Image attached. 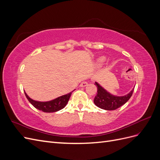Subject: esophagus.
Wrapping results in <instances>:
<instances>
[{
    "instance_id": "esophagus-1",
    "label": "esophagus",
    "mask_w": 160,
    "mask_h": 160,
    "mask_svg": "<svg viewBox=\"0 0 160 160\" xmlns=\"http://www.w3.org/2000/svg\"><path fill=\"white\" fill-rule=\"evenodd\" d=\"M88 85V82L83 81V82H82V83H81L80 87H81V88H85V87H86V86Z\"/></svg>"
}]
</instances>
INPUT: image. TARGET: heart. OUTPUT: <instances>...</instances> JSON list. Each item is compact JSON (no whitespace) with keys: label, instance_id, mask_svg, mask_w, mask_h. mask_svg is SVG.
<instances>
[{"label":"heart","instance_id":"heart-1","mask_svg":"<svg viewBox=\"0 0 160 160\" xmlns=\"http://www.w3.org/2000/svg\"><path fill=\"white\" fill-rule=\"evenodd\" d=\"M105 61H106L105 57H100L99 58H98V59L96 60V65L98 67L102 66L104 64Z\"/></svg>","mask_w":160,"mask_h":160}]
</instances>
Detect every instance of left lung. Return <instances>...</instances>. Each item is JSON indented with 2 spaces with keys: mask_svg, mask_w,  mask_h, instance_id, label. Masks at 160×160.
I'll use <instances>...</instances> for the list:
<instances>
[{
  "mask_svg": "<svg viewBox=\"0 0 160 160\" xmlns=\"http://www.w3.org/2000/svg\"><path fill=\"white\" fill-rule=\"evenodd\" d=\"M95 85L98 88V93L95 97L93 102L98 108L105 110H115L125 104L133 94L134 88L129 93L123 96L114 95L103 88L98 82L95 81Z\"/></svg>",
  "mask_w": 160,
  "mask_h": 160,
  "instance_id": "obj_1",
  "label": "left lung"
}]
</instances>
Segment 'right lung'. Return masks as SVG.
I'll return each instance as SVG.
<instances>
[{
    "label": "right lung",
    "instance_id": "1",
    "mask_svg": "<svg viewBox=\"0 0 160 160\" xmlns=\"http://www.w3.org/2000/svg\"><path fill=\"white\" fill-rule=\"evenodd\" d=\"M72 92L48 101H38L34 100L28 97V95L27 94L25 91V94L28 101H29L36 109L41 110L42 111H44V112L46 113H53L63 109L65 107L67 103H68Z\"/></svg>",
    "mask_w": 160,
    "mask_h": 160
}]
</instances>
